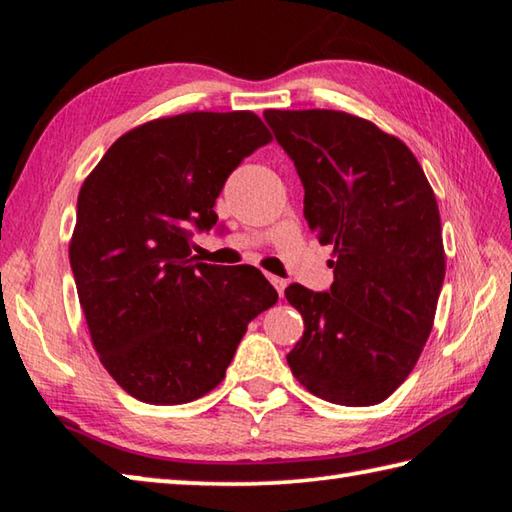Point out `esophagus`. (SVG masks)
<instances>
[{"label":"esophagus","mask_w":512,"mask_h":512,"mask_svg":"<svg viewBox=\"0 0 512 512\" xmlns=\"http://www.w3.org/2000/svg\"><path fill=\"white\" fill-rule=\"evenodd\" d=\"M268 280H271V284L277 291V296L284 298V289H287V280H282V277H275V275H268Z\"/></svg>","instance_id":"34e87169"}]
</instances>
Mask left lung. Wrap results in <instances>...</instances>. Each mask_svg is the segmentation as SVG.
I'll use <instances>...</instances> for the list:
<instances>
[{"label":"left lung","instance_id":"1","mask_svg":"<svg viewBox=\"0 0 512 512\" xmlns=\"http://www.w3.org/2000/svg\"><path fill=\"white\" fill-rule=\"evenodd\" d=\"M305 187V219L332 244L327 293L284 296L305 332L287 354L309 393L343 406L384 402L427 343L445 280L436 194L409 146L341 110H264Z\"/></svg>","mask_w":512,"mask_h":512}]
</instances>
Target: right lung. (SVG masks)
<instances>
[{
	"label": "right lung",
	"mask_w": 512,
	"mask_h": 512,
	"mask_svg": "<svg viewBox=\"0 0 512 512\" xmlns=\"http://www.w3.org/2000/svg\"><path fill=\"white\" fill-rule=\"evenodd\" d=\"M271 140L250 110L183 112L121 135L83 180L69 264L94 350L135 400L210 393L250 320L277 302L255 266L192 257L225 180Z\"/></svg>",
	"instance_id": "right-lung-1"
}]
</instances>
